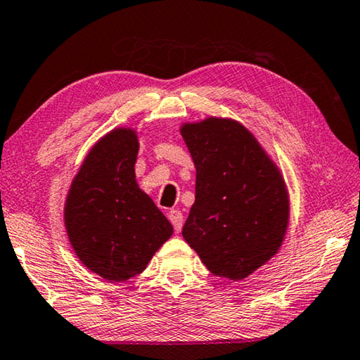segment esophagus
<instances>
[{
    "mask_svg": "<svg viewBox=\"0 0 360 360\" xmlns=\"http://www.w3.org/2000/svg\"><path fill=\"white\" fill-rule=\"evenodd\" d=\"M168 218L171 221V224L174 227V232H179L182 229V224H184V216L179 210H171L168 213Z\"/></svg>",
    "mask_w": 360,
    "mask_h": 360,
    "instance_id": "obj_1",
    "label": "esophagus"
}]
</instances>
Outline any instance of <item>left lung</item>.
<instances>
[{
  "label": "left lung",
  "mask_w": 360,
  "mask_h": 360,
  "mask_svg": "<svg viewBox=\"0 0 360 360\" xmlns=\"http://www.w3.org/2000/svg\"><path fill=\"white\" fill-rule=\"evenodd\" d=\"M197 169L182 237L214 276L242 281L278 252L288 192L276 163L238 122L207 118L181 128Z\"/></svg>",
  "instance_id": "obj_1"
}]
</instances>
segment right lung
Listing matches in <instances>:
<instances>
[{"mask_svg":"<svg viewBox=\"0 0 360 360\" xmlns=\"http://www.w3.org/2000/svg\"><path fill=\"white\" fill-rule=\"evenodd\" d=\"M138 136L129 128L105 134L84 158L68 191V240L88 269L124 282L146 269L173 233L152 198L136 182Z\"/></svg>","mask_w":360,"mask_h":360,"instance_id":"1","label":"right lung"}]
</instances>
